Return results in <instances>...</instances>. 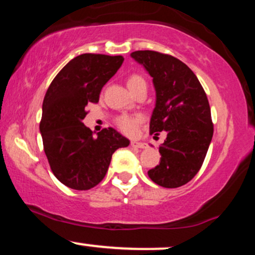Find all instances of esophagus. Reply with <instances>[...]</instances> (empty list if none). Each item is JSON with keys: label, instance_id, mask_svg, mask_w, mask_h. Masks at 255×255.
<instances>
[{"label": "esophagus", "instance_id": "esophagus-1", "mask_svg": "<svg viewBox=\"0 0 255 255\" xmlns=\"http://www.w3.org/2000/svg\"><path fill=\"white\" fill-rule=\"evenodd\" d=\"M130 146L131 147H135V148H145L146 144H144V142H140V141H130Z\"/></svg>", "mask_w": 255, "mask_h": 255}]
</instances>
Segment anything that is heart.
I'll list each match as a JSON object with an SVG mask.
<instances>
[{
    "instance_id": "1",
    "label": "heart",
    "mask_w": 255,
    "mask_h": 255,
    "mask_svg": "<svg viewBox=\"0 0 255 255\" xmlns=\"http://www.w3.org/2000/svg\"><path fill=\"white\" fill-rule=\"evenodd\" d=\"M146 84L144 78L140 77L137 74H131L127 80V85L130 91L135 90L140 85ZM141 122V118L140 116H133V115H121L118 119V126L120 129L127 134H133L136 130L137 126Z\"/></svg>"
}]
</instances>
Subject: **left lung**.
<instances>
[{
	"label": "left lung",
	"instance_id": "left-lung-1",
	"mask_svg": "<svg viewBox=\"0 0 255 255\" xmlns=\"http://www.w3.org/2000/svg\"><path fill=\"white\" fill-rule=\"evenodd\" d=\"M131 58L152 77L156 105L151 134L166 131L159 146L162 158L148 177L164 188H177L192 180L203 165L213 135L209 101L197 75L187 64L157 51H134Z\"/></svg>",
	"mask_w": 255,
	"mask_h": 255
}]
</instances>
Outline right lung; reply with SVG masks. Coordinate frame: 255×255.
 <instances>
[{
  "instance_id": "right-lung-1",
  "label": "right lung",
  "mask_w": 255,
  "mask_h": 255,
  "mask_svg": "<svg viewBox=\"0 0 255 255\" xmlns=\"http://www.w3.org/2000/svg\"><path fill=\"white\" fill-rule=\"evenodd\" d=\"M125 58L83 54L69 61L49 86L43 101L39 129L51 171L64 186L87 191L103 180L111 156L129 140L114 128L93 136L83 124L86 107L98 103L99 93Z\"/></svg>"
}]
</instances>
